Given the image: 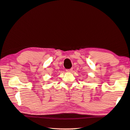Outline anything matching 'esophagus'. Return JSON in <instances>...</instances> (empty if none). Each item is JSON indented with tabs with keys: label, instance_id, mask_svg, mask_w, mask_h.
Returning <instances> with one entry per match:
<instances>
[{
	"label": "esophagus",
	"instance_id": "1",
	"mask_svg": "<svg viewBox=\"0 0 130 130\" xmlns=\"http://www.w3.org/2000/svg\"><path fill=\"white\" fill-rule=\"evenodd\" d=\"M72 71H73V70H72V68H71V69H69V70H67L66 71L68 72H71Z\"/></svg>",
	"mask_w": 130,
	"mask_h": 130
}]
</instances>
